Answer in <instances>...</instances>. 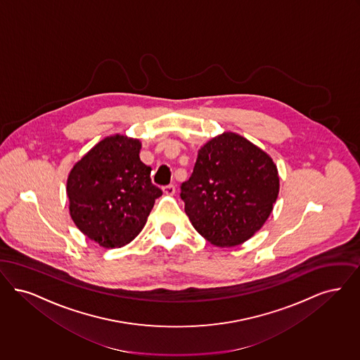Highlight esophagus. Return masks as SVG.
<instances>
[{
    "mask_svg": "<svg viewBox=\"0 0 360 360\" xmlns=\"http://www.w3.org/2000/svg\"><path fill=\"white\" fill-rule=\"evenodd\" d=\"M162 192L165 193V195H168V196H172V195H174V192H176V188H174V186H165V187L162 188Z\"/></svg>",
    "mask_w": 360,
    "mask_h": 360,
    "instance_id": "esophagus-1",
    "label": "esophagus"
}]
</instances>
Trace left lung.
I'll return each mask as SVG.
<instances>
[{"instance_id":"1","label":"left lung","mask_w":360,"mask_h":360,"mask_svg":"<svg viewBox=\"0 0 360 360\" xmlns=\"http://www.w3.org/2000/svg\"><path fill=\"white\" fill-rule=\"evenodd\" d=\"M180 196L192 226L219 248L243 243L273 211L280 177L271 157L245 137L226 131L200 148Z\"/></svg>"}]
</instances>
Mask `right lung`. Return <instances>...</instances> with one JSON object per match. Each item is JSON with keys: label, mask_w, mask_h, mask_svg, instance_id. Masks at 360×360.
<instances>
[{"label": "right lung", "mask_w": 360, "mask_h": 360, "mask_svg": "<svg viewBox=\"0 0 360 360\" xmlns=\"http://www.w3.org/2000/svg\"><path fill=\"white\" fill-rule=\"evenodd\" d=\"M141 142L115 134L98 142L74 165L67 179L70 215L99 246L131 242L162 195L152 184V168L140 160Z\"/></svg>", "instance_id": "1"}]
</instances>
